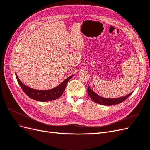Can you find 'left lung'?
<instances>
[{
  "label": "left lung",
  "mask_w": 150,
  "mask_h": 150,
  "mask_svg": "<svg viewBox=\"0 0 150 150\" xmlns=\"http://www.w3.org/2000/svg\"><path fill=\"white\" fill-rule=\"evenodd\" d=\"M88 93L89 97L92 99L93 101L96 103L98 104H102V105H106V106H111V105H115V104H117L124 101L126 99L128 98L133 93H131L125 96L121 97L115 99H108L104 98L100 96H99L97 94L95 93L90 88L89 86H88Z\"/></svg>",
  "instance_id": "obj_1"
}]
</instances>
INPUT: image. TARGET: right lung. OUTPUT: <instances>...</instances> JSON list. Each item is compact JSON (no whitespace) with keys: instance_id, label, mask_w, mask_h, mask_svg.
Instances as JSON below:
<instances>
[{"instance_id":"1","label":"right lung","mask_w":150,"mask_h":150,"mask_svg":"<svg viewBox=\"0 0 150 150\" xmlns=\"http://www.w3.org/2000/svg\"><path fill=\"white\" fill-rule=\"evenodd\" d=\"M17 82L20 85L22 91L28 95L31 99L38 101H49L55 100L59 98L62 93H64L67 83L73 76H71L66 79L63 82L57 86L56 88L49 90H36L32 89L26 85L24 84L18 78L17 74H16Z\"/></svg>"}]
</instances>
